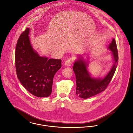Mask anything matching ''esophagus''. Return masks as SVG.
I'll list each match as a JSON object with an SVG mask.
<instances>
[{
	"mask_svg": "<svg viewBox=\"0 0 133 133\" xmlns=\"http://www.w3.org/2000/svg\"><path fill=\"white\" fill-rule=\"evenodd\" d=\"M72 62H73V61H72V60L68 59V60H67V61H66V62H65L64 64H65V65L66 66H71V65H72Z\"/></svg>",
	"mask_w": 133,
	"mask_h": 133,
	"instance_id": "esophagus-1",
	"label": "esophagus"
}]
</instances>
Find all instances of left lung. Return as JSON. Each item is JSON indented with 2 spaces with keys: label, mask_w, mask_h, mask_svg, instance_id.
Returning <instances> with one entry per match:
<instances>
[{
  "label": "left lung",
  "mask_w": 133,
  "mask_h": 133,
  "mask_svg": "<svg viewBox=\"0 0 133 133\" xmlns=\"http://www.w3.org/2000/svg\"><path fill=\"white\" fill-rule=\"evenodd\" d=\"M109 49L112 51L115 63L104 78L100 79L91 78L87 70V65L83 59L75 61L73 69L76 76V94L82 98H88L105 90L112 78L117 67L118 56L116 41L114 39Z\"/></svg>",
  "instance_id": "left-lung-1"
}]
</instances>
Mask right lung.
I'll list each match as a JSON object with an SVG mask.
<instances>
[{"label":"right lung","mask_w":133,"mask_h":133,"mask_svg":"<svg viewBox=\"0 0 133 133\" xmlns=\"http://www.w3.org/2000/svg\"><path fill=\"white\" fill-rule=\"evenodd\" d=\"M26 28L17 40L15 52V64L17 78L24 87L32 95L44 97L52 91L53 78L61 67V60L40 57L35 52Z\"/></svg>","instance_id":"right-lung-1"}]
</instances>
